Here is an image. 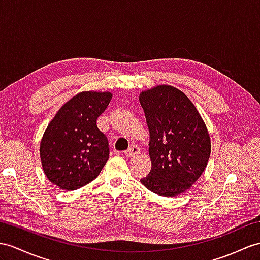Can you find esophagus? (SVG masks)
Listing matches in <instances>:
<instances>
[{
    "label": "esophagus",
    "mask_w": 260,
    "mask_h": 260,
    "mask_svg": "<svg viewBox=\"0 0 260 260\" xmlns=\"http://www.w3.org/2000/svg\"><path fill=\"white\" fill-rule=\"evenodd\" d=\"M140 154V148L138 145H131V147L125 151L126 157H136Z\"/></svg>",
    "instance_id": "obj_1"
}]
</instances>
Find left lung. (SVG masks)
<instances>
[{"mask_svg": "<svg viewBox=\"0 0 260 260\" xmlns=\"http://www.w3.org/2000/svg\"><path fill=\"white\" fill-rule=\"evenodd\" d=\"M150 131L152 167L142 184L157 195L176 196L204 172L211 154L206 125L184 92L160 85L140 93Z\"/></svg>", "mask_w": 260, "mask_h": 260, "instance_id": "1", "label": "left lung"}]
</instances>
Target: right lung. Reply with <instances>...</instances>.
Returning <instances> with one entry per match:
<instances>
[{
	"mask_svg": "<svg viewBox=\"0 0 260 260\" xmlns=\"http://www.w3.org/2000/svg\"><path fill=\"white\" fill-rule=\"evenodd\" d=\"M110 92L82 91L57 111L41 141L40 154L47 179L65 191L97 178L109 159L108 139L97 119L109 105Z\"/></svg>",
	"mask_w": 260,
	"mask_h": 260,
	"instance_id": "right-lung-1",
	"label": "right lung"
}]
</instances>
